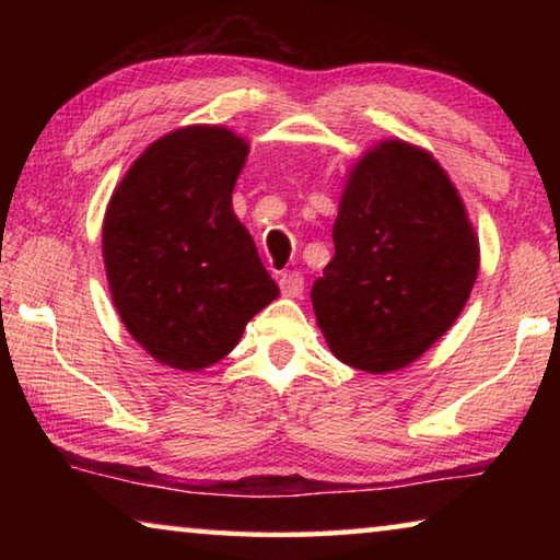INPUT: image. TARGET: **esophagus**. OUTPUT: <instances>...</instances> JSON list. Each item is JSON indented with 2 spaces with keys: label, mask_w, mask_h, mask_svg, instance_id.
I'll list each match as a JSON object with an SVG mask.
<instances>
[{
  "label": "esophagus",
  "mask_w": 560,
  "mask_h": 560,
  "mask_svg": "<svg viewBox=\"0 0 560 560\" xmlns=\"http://www.w3.org/2000/svg\"><path fill=\"white\" fill-rule=\"evenodd\" d=\"M279 287H281L283 296L296 299V296H301V293H303V277H301L299 271L281 273V277H279Z\"/></svg>",
  "instance_id": "esophagus-1"
}]
</instances>
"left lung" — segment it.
Returning a JSON list of instances; mask_svg holds the SVG:
<instances>
[{"mask_svg":"<svg viewBox=\"0 0 560 560\" xmlns=\"http://www.w3.org/2000/svg\"><path fill=\"white\" fill-rule=\"evenodd\" d=\"M336 254L311 289L340 363L383 375L415 363L467 306L479 236L432 153L381 140L346 177Z\"/></svg>","mask_w":560,"mask_h":560,"instance_id":"obj_1","label":"left lung"}]
</instances>
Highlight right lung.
<instances>
[{
    "mask_svg": "<svg viewBox=\"0 0 560 560\" xmlns=\"http://www.w3.org/2000/svg\"><path fill=\"white\" fill-rule=\"evenodd\" d=\"M249 155L224 126H185L150 143L103 214V264L113 306L158 363L197 373L240 343L279 296L232 210Z\"/></svg>",
    "mask_w": 560,
    "mask_h": 560,
    "instance_id": "right-lung-1",
    "label": "right lung"
}]
</instances>
